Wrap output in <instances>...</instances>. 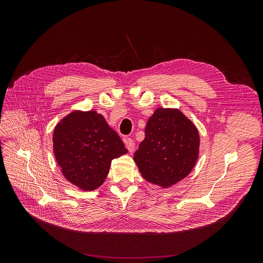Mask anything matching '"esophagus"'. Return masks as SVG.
Returning a JSON list of instances; mask_svg holds the SVG:
<instances>
[{"mask_svg": "<svg viewBox=\"0 0 263 263\" xmlns=\"http://www.w3.org/2000/svg\"><path fill=\"white\" fill-rule=\"evenodd\" d=\"M125 143H126V147L128 148V151L130 153H133L134 148H135V142L131 138H128V139H126Z\"/></svg>", "mask_w": 263, "mask_h": 263, "instance_id": "1", "label": "esophagus"}]
</instances>
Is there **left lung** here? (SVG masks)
I'll return each mask as SVG.
<instances>
[{
  "label": "left lung",
  "instance_id": "obj_1",
  "mask_svg": "<svg viewBox=\"0 0 263 263\" xmlns=\"http://www.w3.org/2000/svg\"><path fill=\"white\" fill-rule=\"evenodd\" d=\"M144 132L133 159L145 181L168 189L190 175L199 158L200 135L189 118L177 108H157Z\"/></svg>",
  "mask_w": 263,
  "mask_h": 263
}]
</instances>
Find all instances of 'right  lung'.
Returning <instances> with one entry per match:
<instances>
[{
    "label": "right lung",
    "mask_w": 263,
    "mask_h": 263,
    "mask_svg": "<svg viewBox=\"0 0 263 263\" xmlns=\"http://www.w3.org/2000/svg\"><path fill=\"white\" fill-rule=\"evenodd\" d=\"M53 152L63 177L84 192L105 182L112 159L127 154L118 133L95 110H73L55 126Z\"/></svg>",
    "instance_id": "right-lung-1"
}]
</instances>
